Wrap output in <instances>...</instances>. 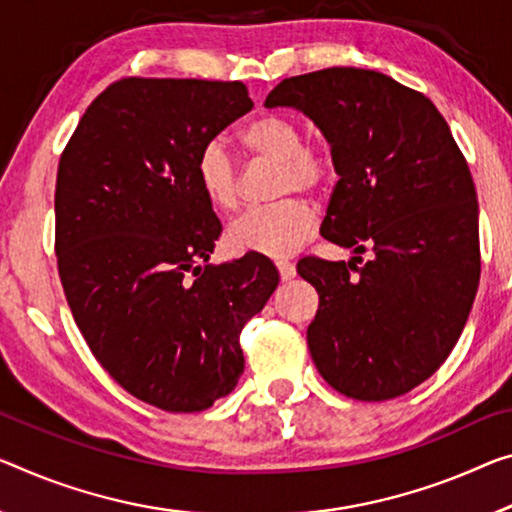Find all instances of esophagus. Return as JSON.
<instances>
[{"label":"esophagus","mask_w":512,"mask_h":512,"mask_svg":"<svg viewBox=\"0 0 512 512\" xmlns=\"http://www.w3.org/2000/svg\"><path fill=\"white\" fill-rule=\"evenodd\" d=\"M277 270H279V274H281V279L283 281H290L295 277V265L290 263V261H277Z\"/></svg>","instance_id":"esophagus-1"}]
</instances>
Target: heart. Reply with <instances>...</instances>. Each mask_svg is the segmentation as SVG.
<instances>
[{
    "mask_svg": "<svg viewBox=\"0 0 512 512\" xmlns=\"http://www.w3.org/2000/svg\"><path fill=\"white\" fill-rule=\"evenodd\" d=\"M242 144L265 160L281 162L279 194L313 190L327 176V160L316 148L302 146L297 121L283 114H263L245 125ZM196 185L219 212L238 206L240 180L235 164L219 141H210L196 157ZM316 231V212L304 201L288 199L270 208H251L235 217L226 229V245L235 254H261L272 258L290 256Z\"/></svg>",
    "mask_w": 512,
    "mask_h": 512,
    "instance_id": "1",
    "label": "heart"
}]
</instances>
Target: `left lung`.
Returning <instances> with one entry per match:
<instances>
[{"label": "left lung", "mask_w": 512, "mask_h": 512, "mask_svg": "<svg viewBox=\"0 0 512 512\" xmlns=\"http://www.w3.org/2000/svg\"><path fill=\"white\" fill-rule=\"evenodd\" d=\"M265 107L297 109L327 139L338 180L320 235L355 254L297 263L320 295L306 329L318 373L355 400L403 396L451 355L481 279L465 157L423 93L377 70L288 77Z\"/></svg>", "instance_id": "left-lung-1"}]
</instances>
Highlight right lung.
<instances>
[{"mask_svg": "<svg viewBox=\"0 0 512 512\" xmlns=\"http://www.w3.org/2000/svg\"><path fill=\"white\" fill-rule=\"evenodd\" d=\"M242 82L130 80L86 109L59 162L54 215L66 300L121 387L167 412H201L245 371L240 332L279 272L267 256L210 261L222 224L196 157L251 112Z\"/></svg>", "mask_w": 512, "mask_h": 512, "instance_id": "1", "label": "right lung"}]
</instances>
